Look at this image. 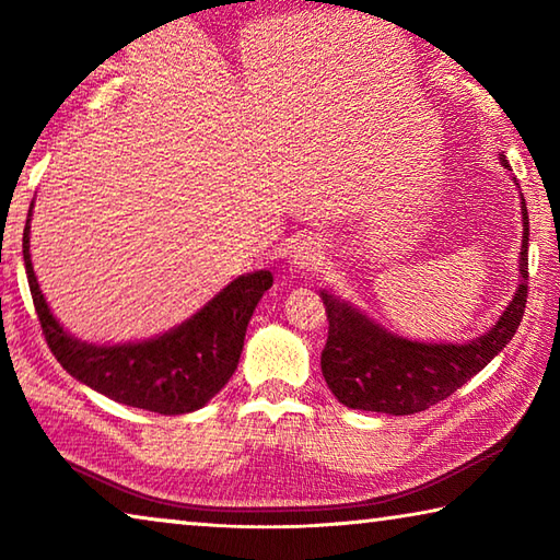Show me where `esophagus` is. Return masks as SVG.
Returning <instances> with one entry per match:
<instances>
[{"instance_id": "obj_1", "label": "esophagus", "mask_w": 560, "mask_h": 560, "mask_svg": "<svg viewBox=\"0 0 560 560\" xmlns=\"http://www.w3.org/2000/svg\"><path fill=\"white\" fill-rule=\"evenodd\" d=\"M320 259H324V246H320L318 240L314 236H301L293 244L291 249V269L293 271H301V269H316Z\"/></svg>"}]
</instances>
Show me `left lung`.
I'll return each mask as SVG.
<instances>
[{"label": "left lung", "instance_id": "left-lung-1", "mask_svg": "<svg viewBox=\"0 0 560 560\" xmlns=\"http://www.w3.org/2000/svg\"><path fill=\"white\" fill-rule=\"evenodd\" d=\"M506 170L509 163L499 155ZM516 183V177H514ZM518 185V183H516ZM518 287L504 314L485 336L467 343H424L397 336L363 314L353 303L320 291L328 316V340L320 353L330 393L350 410L383 415H415L444 397L487 368L514 338L524 318L528 296V212L521 195Z\"/></svg>", "mask_w": 560, "mask_h": 560}]
</instances>
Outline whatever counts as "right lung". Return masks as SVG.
I'll list each match as a JSON object with an SVG mask.
<instances>
[{"instance_id":"add662e5","label":"right lung","mask_w":560,"mask_h":560,"mask_svg":"<svg viewBox=\"0 0 560 560\" xmlns=\"http://www.w3.org/2000/svg\"><path fill=\"white\" fill-rule=\"evenodd\" d=\"M32 210L34 202L22 240L26 279L46 343L66 373L110 400L160 415L200 410L230 383L249 318L273 283L271 271L242 273L195 316L155 338L91 343L59 324L39 289L30 254Z\"/></svg>"}]
</instances>
